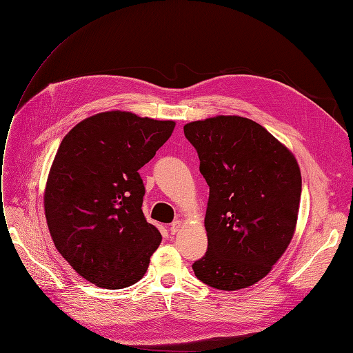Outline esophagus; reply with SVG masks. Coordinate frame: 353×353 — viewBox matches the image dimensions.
<instances>
[{"mask_svg": "<svg viewBox=\"0 0 353 353\" xmlns=\"http://www.w3.org/2000/svg\"><path fill=\"white\" fill-rule=\"evenodd\" d=\"M181 227H183V223H181V221H175V222L170 223L169 231H170V234H176L181 230Z\"/></svg>", "mask_w": 353, "mask_h": 353, "instance_id": "1", "label": "esophagus"}]
</instances>
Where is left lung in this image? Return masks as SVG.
<instances>
[{
  "instance_id": "8db88e82",
  "label": "left lung",
  "mask_w": 353,
  "mask_h": 353,
  "mask_svg": "<svg viewBox=\"0 0 353 353\" xmlns=\"http://www.w3.org/2000/svg\"><path fill=\"white\" fill-rule=\"evenodd\" d=\"M209 185L208 252L197 279L219 290L262 280L293 237L302 193L294 156L265 128L240 116L184 126Z\"/></svg>"
}]
</instances>
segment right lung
<instances>
[{"label":"right lung","instance_id":"right-lung-1","mask_svg":"<svg viewBox=\"0 0 353 353\" xmlns=\"http://www.w3.org/2000/svg\"><path fill=\"white\" fill-rule=\"evenodd\" d=\"M175 122L104 112L63 138L44 197L57 250L85 280L116 290L143 279L162 236L143 213L138 169L154 157Z\"/></svg>","mask_w":353,"mask_h":353}]
</instances>
